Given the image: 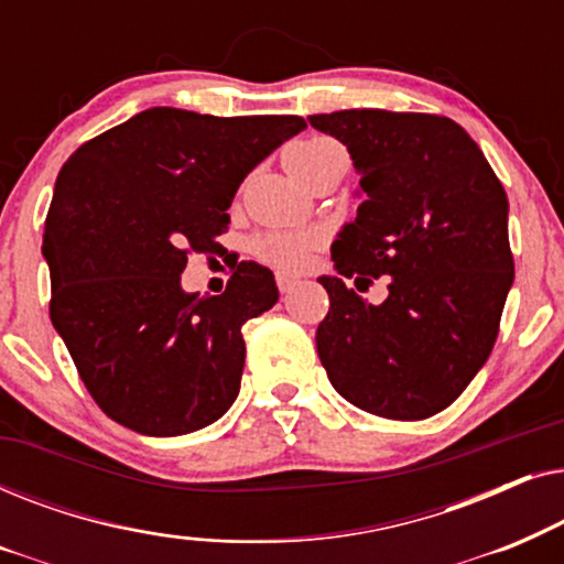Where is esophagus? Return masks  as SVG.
Here are the masks:
<instances>
[{
  "label": "esophagus",
  "mask_w": 564,
  "mask_h": 564,
  "mask_svg": "<svg viewBox=\"0 0 564 564\" xmlns=\"http://www.w3.org/2000/svg\"><path fill=\"white\" fill-rule=\"evenodd\" d=\"M300 284V276L295 274H288V272H280L276 274V288H280L282 295H288V292H292Z\"/></svg>",
  "instance_id": "34e87169"
}]
</instances>
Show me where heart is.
Wrapping results in <instances>:
<instances>
[{
	"mask_svg": "<svg viewBox=\"0 0 564 564\" xmlns=\"http://www.w3.org/2000/svg\"><path fill=\"white\" fill-rule=\"evenodd\" d=\"M336 145L330 138H303V141L292 143L288 153H284V164L292 174L297 169H303L311 164L315 156H321L323 151ZM315 246H318V236L313 230H288V234H267L257 241V253L269 264L280 267V269H300L311 261V253Z\"/></svg>",
	"mask_w": 564,
	"mask_h": 564,
	"instance_id": "heart-1",
	"label": "heart"
}]
</instances>
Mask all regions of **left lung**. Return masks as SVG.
<instances>
[{
    "instance_id": "obj_1",
    "label": "left lung",
    "mask_w": 564,
    "mask_h": 564,
    "mask_svg": "<svg viewBox=\"0 0 564 564\" xmlns=\"http://www.w3.org/2000/svg\"><path fill=\"white\" fill-rule=\"evenodd\" d=\"M307 120L349 149L361 197L330 246L338 274L318 276L330 300L315 330L321 365L361 411L429 419L459 398L496 344L513 284L503 184L467 130L442 115ZM354 273L390 275L386 303L346 289Z\"/></svg>"
}]
</instances>
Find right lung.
<instances>
[{"label": "right lung", "instance_id": "obj_1", "mask_svg": "<svg viewBox=\"0 0 564 564\" xmlns=\"http://www.w3.org/2000/svg\"><path fill=\"white\" fill-rule=\"evenodd\" d=\"M305 130L297 115L215 118L151 107L79 145L45 218L51 321L97 405L143 436L210 426L241 388V326L280 297L241 261L223 295L182 290L253 166Z\"/></svg>", "mask_w": 564, "mask_h": 564}]
</instances>
